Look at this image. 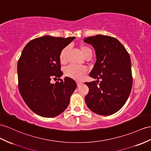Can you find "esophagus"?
Segmentation results:
<instances>
[{"instance_id":"obj_1","label":"esophagus","mask_w":151,"mask_h":151,"mask_svg":"<svg viewBox=\"0 0 151 151\" xmlns=\"http://www.w3.org/2000/svg\"><path fill=\"white\" fill-rule=\"evenodd\" d=\"M76 84H77V86H81V85L82 84V82H80V81H77Z\"/></svg>"}]
</instances>
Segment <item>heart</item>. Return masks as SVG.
Here are the masks:
<instances>
[{
    "mask_svg": "<svg viewBox=\"0 0 151 151\" xmlns=\"http://www.w3.org/2000/svg\"><path fill=\"white\" fill-rule=\"evenodd\" d=\"M79 48L82 55L84 57L85 59L89 55H92V50L86 45H80ZM68 52V47H64L61 50L59 55V59L60 63L62 64H64L66 63L67 54ZM87 69L83 66L77 67L74 65H68L64 69V75L69 78H71L75 80H81L83 76L87 73Z\"/></svg>",
    "mask_w": 151,
    "mask_h": 151,
    "instance_id": "heart-1",
    "label": "heart"
}]
</instances>
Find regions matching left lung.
<instances>
[{
    "mask_svg": "<svg viewBox=\"0 0 151 151\" xmlns=\"http://www.w3.org/2000/svg\"><path fill=\"white\" fill-rule=\"evenodd\" d=\"M84 41L95 49L97 60L89 76L98 79L86 82L89 91L85 101L96 114L111 115L126 103L132 88L129 55L117 39L109 36L96 35L85 38Z\"/></svg>",
    "mask_w": 151,
    "mask_h": 151,
    "instance_id": "left-lung-1",
    "label": "left lung"
}]
</instances>
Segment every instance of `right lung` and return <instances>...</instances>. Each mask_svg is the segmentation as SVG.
<instances>
[{"label":"right lung","mask_w":151,"mask_h":151,"mask_svg":"<svg viewBox=\"0 0 151 151\" xmlns=\"http://www.w3.org/2000/svg\"><path fill=\"white\" fill-rule=\"evenodd\" d=\"M45 36L29 41L18 61V89L27 105L44 117H53L66 109L76 88L74 80H63L59 55L74 40ZM57 78L55 84L50 81Z\"/></svg>","instance_id":"obj_1"}]
</instances>
